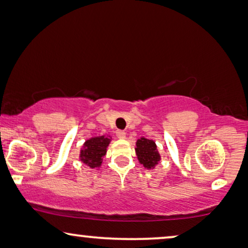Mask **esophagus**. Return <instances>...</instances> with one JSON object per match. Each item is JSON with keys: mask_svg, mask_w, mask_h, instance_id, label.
I'll use <instances>...</instances> for the list:
<instances>
[{"mask_svg": "<svg viewBox=\"0 0 248 248\" xmlns=\"http://www.w3.org/2000/svg\"><path fill=\"white\" fill-rule=\"evenodd\" d=\"M116 136H117L118 139H125V137H126V133H125L124 131L118 130V131L116 132Z\"/></svg>", "mask_w": 248, "mask_h": 248, "instance_id": "esophagus-1", "label": "esophagus"}]
</instances>
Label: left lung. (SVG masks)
Returning a JSON list of instances; mask_svg holds the SVG:
<instances>
[{"label": "left lung", "instance_id": "1", "mask_svg": "<svg viewBox=\"0 0 248 248\" xmlns=\"http://www.w3.org/2000/svg\"><path fill=\"white\" fill-rule=\"evenodd\" d=\"M136 154L140 164L148 170L155 169L160 160V155L157 150V146L154 140L140 138L136 142Z\"/></svg>", "mask_w": 248, "mask_h": 248}]
</instances>
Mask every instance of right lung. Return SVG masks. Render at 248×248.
<instances>
[{
	"label": "right lung",
	"instance_id": "add662e5",
	"mask_svg": "<svg viewBox=\"0 0 248 248\" xmlns=\"http://www.w3.org/2000/svg\"><path fill=\"white\" fill-rule=\"evenodd\" d=\"M110 141V136L94 137L86 140L79 153L81 162L90 169H99L102 164V158L107 153V147Z\"/></svg>",
	"mask_w": 248,
	"mask_h": 248
}]
</instances>
